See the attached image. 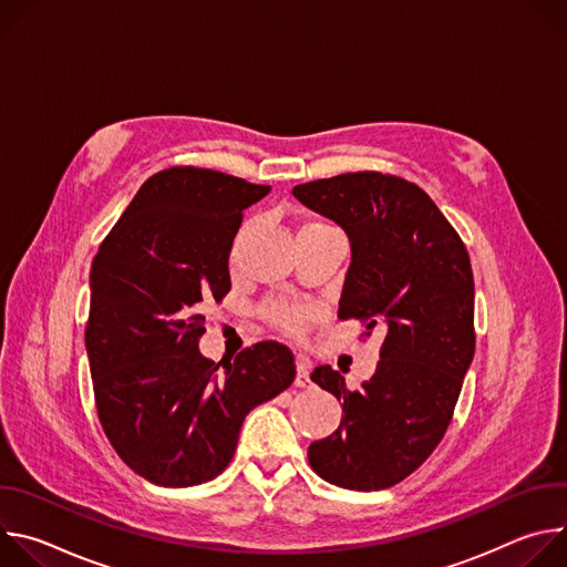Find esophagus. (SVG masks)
Instances as JSON below:
<instances>
[{
    "label": "esophagus",
    "mask_w": 567,
    "mask_h": 567,
    "mask_svg": "<svg viewBox=\"0 0 567 567\" xmlns=\"http://www.w3.org/2000/svg\"><path fill=\"white\" fill-rule=\"evenodd\" d=\"M309 361L307 359H298L296 361V385L298 388H309Z\"/></svg>",
    "instance_id": "34e87169"
}]
</instances>
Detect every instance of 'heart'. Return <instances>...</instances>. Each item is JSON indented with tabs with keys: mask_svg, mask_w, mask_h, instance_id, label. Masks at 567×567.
<instances>
[{
	"mask_svg": "<svg viewBox=\"0 0 567 567\" xmlns=\"http://www.w3.org/2000/svg\"><path fill=\"white\" fill-rule=\"evenodd\" d=\"M265 318L271 322V326L289 332V334H300L305 330V322L309 318V309L302 305H289V302H267L262 309Z\"/></svg>",
	"mask_w": 567,
	"mask_h": 567,
	"instance_id": "heart-1",
	"label": "heart"
}]
</instances>
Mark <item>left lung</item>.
<instances>
[{
  "mask_svg": "<svg viewBox=\"0 0 567 567\" xmlns=\"http://www.w3.org/2000/svg\"><path fill=\"white\" fill-rule=\"evenodd\" d=\"M293 197L334 219L352 262L339 318L385 339L370 381L350 390L339 370L311 381L343 401L341 426L307 451L337 487L379 492L409 477L442 442L475 352L473 271L464 241L413 182L374 171L300 184Z\"/></svg>",
  "mask_w": 567,
  "mask_h": 567,
  "instance_id": "8db88e82",
  "label": "left lung"
}]
</instances>
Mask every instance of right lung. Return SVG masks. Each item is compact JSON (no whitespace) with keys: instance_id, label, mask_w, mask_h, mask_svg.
Returning a JSON list of instances; mask_svg holds the SVG:
<instances>
[{"instance_id":"right-lung-1","label":"right lung","mask_w":567,"mask_h":567,"mask_svg":"<svg viewBox=\"0 0 567 567\" xmlns=\"http://www.w3.org/2000/svg\"><path fill=\"white\" fill-rule=\"evenodd\" d=\"M271 188L175 166L152 175L92 262L85 346L101 426L158 487H193L230 462L245 417L293 383L287 346L260 341L219 374L199 352L206 305L230 291L241 213Z\"/></svg>"}]
</instances>
